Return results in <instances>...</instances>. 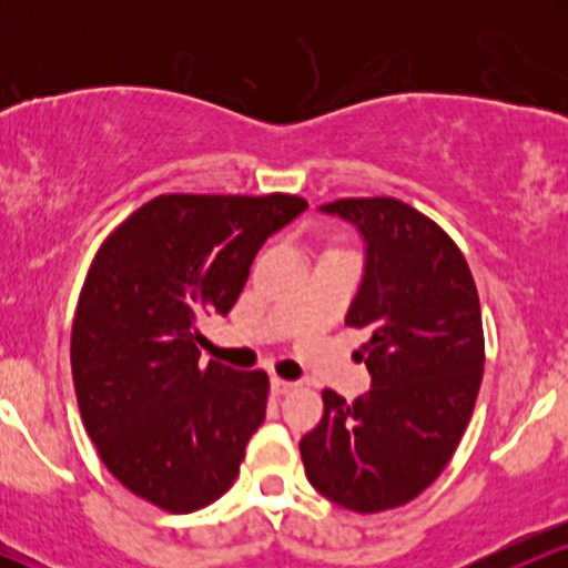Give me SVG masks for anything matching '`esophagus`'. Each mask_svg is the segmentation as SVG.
I'll return each instance as SVG.
<instances>
[{"label": "esophagus", "instance_id": "1", "mask_svg": "<svg viewBox=\"0 0 568 568\" xmlns=\"http://www.w3.org/2000/svg\"><path fill=\"white\" fill-rule=\"evenodd\" d=\"M296 387H298L296 382L280 379V376H275V379H272V393H275V395H288V393H293V389H296Z\"/></svg>", "mask_w": 568, "mask_h": 568}]
</instances>
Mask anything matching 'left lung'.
<instances>
[{
  "label": "left lung",
  "mask_w": 568,
  "mask_h": 568,
  "mask_svg": "<svg viewBox=\"0 0 568 568\" xmlns=\"http://www.w3.org/2000/svg\"><path fill=\"white\" fill-rule=\"evenodd\" d=\"M323 213L357 226L366 270L347 325L366 328L371 389H323L298 452L310 484L352 513L419 497L465 435L484 379V323L470 266L446 232L395 197H347Z\"/></svg>",
  "instance_id": "8db88e82"
}]
</instances>
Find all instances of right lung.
I'll use <instances>...</instances> for the list:
<instances>
[{
  "mask_svg": "<svg viewBox=\"0 0 568 568\" xmlns=\"http://www.w3.org/2000/svg\"><path fill=\"white\" fill-rule=\"evenodd\" d=\"M296 194H160L98 247L71 325V376L109 473L168 513L234 484L270 395L264 371L200 366L202 315H226Z\"/></svg>",
  "mask_w": 568,
  "mask_h": 568,
  "instance_id": "right-lung-1",
  "label": "right lung"
}]
</instances>
